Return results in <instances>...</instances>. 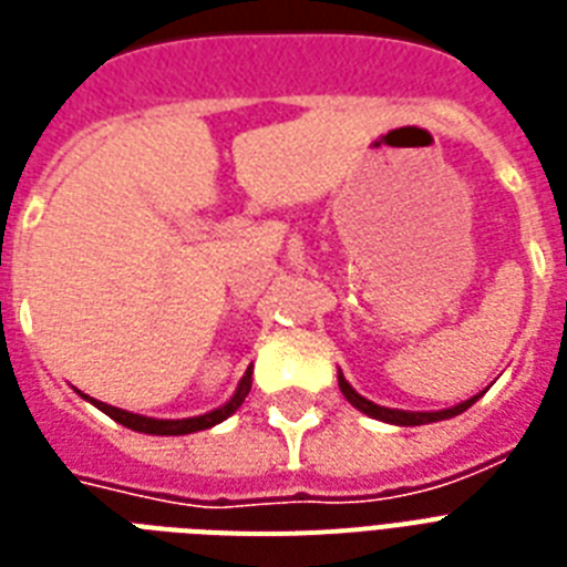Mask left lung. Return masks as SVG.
I'll list each match as a JSON object with an SVG mask.
<instances>
[{"label": "left lung", "instance_id": "1", "mask_svg": "<svg viewBox=\"0 0 567 567\" xmlns=\"http://www.w3.org/2000/svg\"><path fill=\"white\" fill-rule=\"evenodd\" d=\"M337 381H340V390H343V396L352 402L358 411H363L367 416H375V420H381V423H393V425H425V423H437V420H450V416H458L464 414L467 408L476 402V399L482 396H473L467 399V402H458L455 408H443V411H399V408H384V405H375V402H370V399H363L358 390L349 384V381L343 379V372L337 375Z\"/></svg>", "mask_w": 567, "mask_h": 567}]
</instances>
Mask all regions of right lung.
Instances as JSON below:
<instances>
[{"label":"right lung","mask_w":567,"mask_h":567,"mask_svg":"<svg viewBox=\"0 0 567 567\" xmlns=\"http://www.w3.org/2000/svg\"><path fill=\"white\" fill-rule=\"evenodd\" d=\"M251 393V370L245 372L243 381H239V388L236 393L230 396V402H224L221 408H215L209 414H200V416H186V420H153V416H142V414H133V411H124V408H115V405H105V402H96L91 399L103 414H109L115 423L126 425V429H133V432H144V434H192V432H204V429H213L218 425L221 420H227L230 414L239 411V405L245 402V396ZM85 396V393H82ZM87 399V396H85Z\"/></svg>","instance_id":"add662e5"}]
</instances>
